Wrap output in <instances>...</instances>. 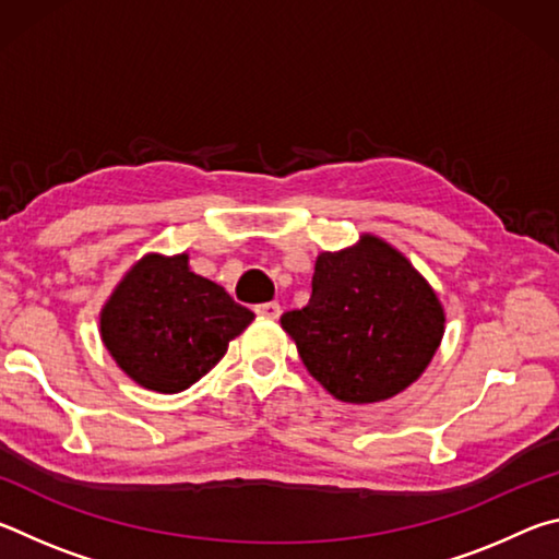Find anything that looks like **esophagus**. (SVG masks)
Listing matches in <instances>:
<instances>
[{
	"label": "esophagus",
	"mask_w": 559,
	"mask_h": 559,
	"mask_svg": "<svg viewBox=\"0 0 559 559\" xmlns=\"http://www.w3.org/2000/svg\"><path fill=\"white\" fill-rule=\"evenodd\" d=\"M253 310H257V316H261V318H271V320H278V318H281V313H283V310H281V306H278L276 300H271V302H261V306H257Z\"/></svg>",
	"instance_id": "obj_1"
}]
</instances>
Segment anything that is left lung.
Here are the masks:
<instances>
[{
  "label": "left lung",
  "instance_id": "obj_1",
  "mask_svg": "<svg viewBox=\"0 0 559 559\" xmlns=\"http://www.w3.org/2000/svg\"><path fill=\"white\" fill-rule=\"evenodd\" d=\"M443 323L427 278L372 234L320 253L308 306L281 316L308 372L349 404L390 400L419 380Z\"/></svg>",
  "mask_w": 559,
  "mask_h": 559
}]
</instances>
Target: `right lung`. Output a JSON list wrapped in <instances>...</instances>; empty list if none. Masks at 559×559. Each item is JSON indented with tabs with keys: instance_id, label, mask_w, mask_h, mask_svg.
Masks as SVG:
<instances>
[{
	"instance_id": "obj_1",
	"label": "right lung",
	"mask_w": 559,
	"mask_h": 559,
	"mask_svg": "<svg viewBox=\"0 0 559 559\" xmlns=\"http://www.w3.org/2000/svg\"><path fill=\"white\" fill-rule=\"evenodd\" d=\"M251 320L219 283L189 271L187 253H147L103 306L100 337L130 380L175 394L200 382Z\"/></svg>"
}]
</instances>
